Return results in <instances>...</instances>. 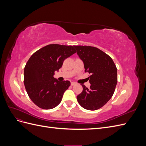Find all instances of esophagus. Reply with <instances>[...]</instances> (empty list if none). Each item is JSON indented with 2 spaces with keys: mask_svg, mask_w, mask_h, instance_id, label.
<instances>
[{
  "mask_svg": "<svg viewBox=\"0 0 146 146\" xmlns=\"http://www.w3.org/2000/svg\"><path fill=\"white\" fill-rule=\"evenodd\" d=\"M76 82H73L70 83V85H71V86H74V85H76Z\"/></svg>",
  "mask_w": 146,
  "mask_h": 146,
  "instance_id": "obj_1",
  "label": "esophagus"
}]
</instances>
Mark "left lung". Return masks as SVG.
<instances>
[{"instance_id": "left-lung-1", "label": "left lung", "mask_w": 146, "mask_h": 146, "mask_svg": "<svg viewBox=\"0 0 146 146\" xmlns=\"http://www.w3.org/2000/svg\"><path fill=\"white\" fill-rule=\"evenodd\" d=\"M83 61L85 72L90 74L88 89L82 85L83 91L77 96L78 104L88 110L102 107L113 96L117 85V68L112 58L99 48L92 46H74Z\"/></svg>"}]
</instances>
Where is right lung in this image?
I'll use <instances>...</instances> for the list:
<instances>
[{
	"label": "right lung",
	"instance_id": "right-lung-1",
	"mask_svg": "<svg viewBox=\"0 0 146 146\" xmlns=\"http://www.w3.org/2000/svg\"><path fill=\"white\" fill-rule=\"evenodd\" d=\"M76 52L74 46L49 44L30 56L24 68V83L30 99L38 107L49 110L61 102L70 82L54 77L63 61Z\"/></svg>",
	"mask_w": 146,
	"mask_h": 146
}]
</instances>
